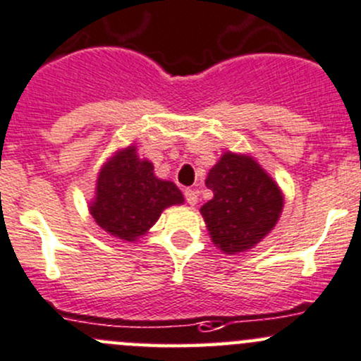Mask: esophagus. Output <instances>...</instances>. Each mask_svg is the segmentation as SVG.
I'll return each mask as SVG.
<instances>
[{
	"label": "esophagus",
	"instance_id": "34e87169",
	"mask_svg": "<svg viewBox=\"0 0 361 361\" xmlns=\"http://www.w3.org/2000/svg\"><path fill=\"white\" fill-rule=\"evenodd\" d=\"M185 197H187V202L190 204V206H197V202H199V192L192 190V188H187V190H185Z\"/></svg>",
	"mask_w": 361,
	"mask_h": 361
}]
</instances>
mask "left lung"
I'll use <instances>...</instances> for the list:
<instances>
[{
	"label": "left lung",
	"mask_w": 361,
	"mask_h": 361,
	"mask_svg": "<svg viewBox=\"0 0 361 361\" xmlns=\"http://www.w3.org/2000/svg\"><path fill=\"white\" fill-rule=\"evenodd\" d=\"M206 187L212 199L200 207L212 244L240 254L275 228L283 209L279 183L249 154L226 150L209 169Z\"/></svg>",
	"instance_id": "left-lung-1"
}]
</instances>
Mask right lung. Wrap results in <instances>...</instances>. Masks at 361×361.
I'll list each match as a JSON object with an SVG mask.
<instances>
[{
    "mask_svg": "<svg viewBox=\"0 0 361 361\" xmlns=\"http://www.w3.org/2000/svg\"><path fill=\"white\" fill-rule=\"evenodd\" d=\"M183 202L180 188L155 176L149 159L140 157L136 145H128L114 152L100 168L88 209L109 235L136 242L149 233L162 211Z\"/></svg>",
    "mask_w": 361,
    "mask_h": 361,
    "instance_id": "1",
    "label": "right lung"
}]
</instances>
